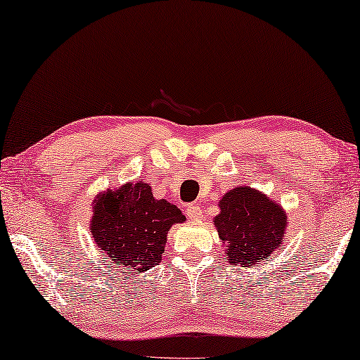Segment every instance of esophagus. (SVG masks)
I'll return each mask as SVG.
<instances>
[{"mask_svg":"<svg viewBox=\"0 0 360 360\" xmlns=\"http://www.w3.org/2000/svg\"><path fill=\"white\" fill-rule=\"evenodd\" d=\"M186 215H188V219H190V220H202V210L196 204L188 205Z\"/></svg>","mask_w":360,"mask_h":360,"instance_id":"1","label":"esophagus"}]
</instances>
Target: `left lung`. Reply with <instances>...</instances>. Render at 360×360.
I'll use <instances>...</instances> for the list:
<instances>
[{
	"mask_svg": "<svg viewBox=\"0 0 360 360\" xmlns=\"http://www.w3.org/2000/svg\"><path fill=\"white\" fill-rule=\"evenodd\" d=\"M219 207L214 225L229 263L244 268L257 266L281 250L288 220L278 201L243 185L223 194Z\"/></svg>",
	"mask_w": 360,
	"mask_h": 360,
	"instance_id": "left-lung-1",
	"label": "left lung"
}]
</instances>
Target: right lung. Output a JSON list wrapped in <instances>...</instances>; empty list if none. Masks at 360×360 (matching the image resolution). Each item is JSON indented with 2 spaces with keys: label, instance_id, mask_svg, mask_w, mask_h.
I'll list each match as a JSON object with an SVG mask.
<instances>
[{
  "label": "right lung",
  "instance_id": "right-lung-1",
  "mask_svg": "<svg viewBox=\"0 0 360 360\" xmlns=\"http://www.w3.org/2000/svg\"><path fill=\"white\" fill-rule=\"evenodd\" d=\"M185 220L176 205L156 199L150 184L140 180L98 193L89 228L111 263L140 274L162 260L169 229Z\"/></svg>",
  "mask_w": 360,
  "mask_h": 360
}]
</instances>
